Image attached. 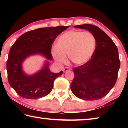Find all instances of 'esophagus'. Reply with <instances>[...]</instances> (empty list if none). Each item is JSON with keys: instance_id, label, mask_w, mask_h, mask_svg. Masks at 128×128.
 <instances>
[{"instance_id": "obj_1", "label": "esophagus", "mask_w": 128, "mask_h": 128, "mask_svg": "<svg viewBox=\"0 0 128 128\" xmlns=\"http://www.w3.org/2000/svg\"><path fill=\"white\" fill-rule=\"evenodd\" d=\"M71 70H72V69H71V68H69V67H66V68L62 69V71H63L64 72H66V71Z\"/></svg>"}]
</instances>
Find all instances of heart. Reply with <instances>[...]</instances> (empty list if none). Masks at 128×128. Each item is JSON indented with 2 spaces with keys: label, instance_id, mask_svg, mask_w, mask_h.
Instances as JSON below:
<instances>
[{
  "label": "heart",
  "instance_id": "b5f03b06",
  "mask_svg": "<svg viewBox=\"0 0 128 128\" xmlns=\"http://www.w3.org/2000/svg\"><path fill=\"white\" fill-rule=\"evenodd\" d=\"M96 40L90 32L71 30L64 33L58 38L57 46L52 48V54L58 64L66 62V56L76 66L88 62L94 55Z\"/></svg>",
  "mask_w": 128,
  "mask_h": 128
}]
</instances>
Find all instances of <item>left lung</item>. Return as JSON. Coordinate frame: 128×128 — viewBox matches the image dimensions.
Here are the masks:
<instances>
[{
  "label": "left lung",
  "mask_w": 128,
  "mask_h": 128,
  "mask_svg": "<svg viewBox=\"0 0 128 128\" xmlns=\"http://www.w3.org/2000/svg\"><path fill=\"white\" fill-rule=\"evenodd\" d=\"M74 27L88 30L94 34L96 47L86 64L73 68L74 78L70 88L75 96L86 100L102 98L115 85L120 61L118 50L110 36L96 26L84 24Z\"/></svg>",
  "instance_id": "1"
}]
</instances>
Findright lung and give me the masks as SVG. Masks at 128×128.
<instances>
[{
  "label": "right lung",
  "mask_w": 128,
  "mask_h": 128,
  "mask_svg": "<svg viewBox=\"0 0 128 128\" xmlns=\"http://www.w3.org/2000/svg\"><path fill=\"white\" fill-rule=\"evenodd\" d=\"M69 26L39 28L23 34L11 46L7 70L10 86L20 96L26 99H38L46 96L51 92L54 82L62 74L50 72L46 62L42 70L34 75H26L22 72V63L26 58L40 54L51 60V47L54 40Z\"/></svg>",
  "instance_id": "right-lung-1"
}]
</instances>
